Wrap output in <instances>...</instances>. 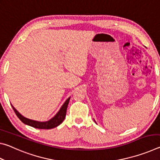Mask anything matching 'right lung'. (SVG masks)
<instances>
[{"label":"right lung","instance_id":"add662e5","mask_svg":"<svg viewBox=\"0 0 160 160\" xmlns=\"http://www.w3.org/2000/svg\"><path fill=\"white\" fill-rule=\"evenodd\" d=\"M70 97H69V98L64 102V104L62 105V107H61L60 110L58 111V112L56 113L52 118H51L50 120H48L47 121H45V122H40V121L31 120V119L24 117L22 115H21L20 113L15 109V108L13 107L12 105H11V106L18 117L20 118V120L22 122L26 124V125L30 126L32 127H34V128L39 129H51L60 125V124L63 121L65 118H66V110L70 101Z\"/></svg>","mask_w":160,"mask_h":160}]
</instances>
